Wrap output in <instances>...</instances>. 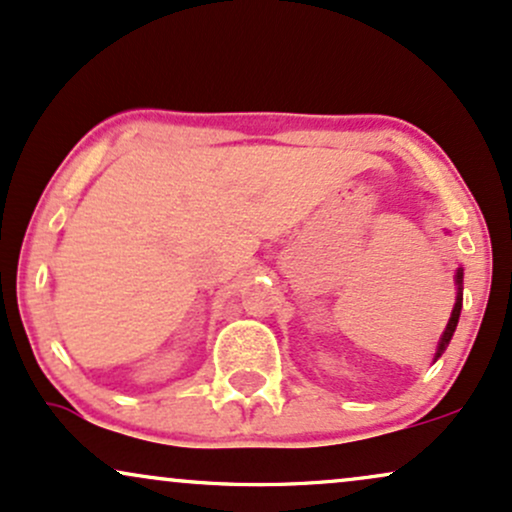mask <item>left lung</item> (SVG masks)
<instances>
[{
	"instance_id": "8db88e82",
	"label": "left lung",
	"mask_w": 512,
	"mask_h": 512,
	"mask_svg": "<svg viewBox=\"0 0 512 512\" xmlns=\"http://www.w3.org/2000/svg\"><path fill=\"white\" fill-rule=\"evenodd\" d=\"M458 285H462V270H458ZM460 309H462V292H458V302H455V309H453V314H450V321H448V326H446V333H443V338H441V345H438L436 359L441 357L443 350H446V347H448L450 338H453V333H455V326H458V318H460Z\"/></svg>"
}]
</instances>
